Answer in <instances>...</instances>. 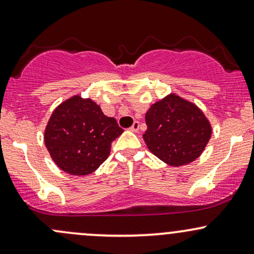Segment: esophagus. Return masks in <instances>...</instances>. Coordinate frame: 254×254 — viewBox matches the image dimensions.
I'll list each match as a JSON object with an SVG mask.
<instances>
[{
	"mask_svg": "<svg viewBox=\"0 0 254 254\" xmlns=\"http://www.w3.org/2000/svg\"><path fill=\"white\" fill-rule=\"evenodd\" d=\"M129 129L132 130V132H138V130H139V122H138V121H134V122H133L132 127H130Z\"/></svg>",
	"mask_w": 254,
	"mask_h": 254,
	"instance_id": "34e87169",
	"label": "esophagus"
}]
</instances>
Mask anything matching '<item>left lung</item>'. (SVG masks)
<instances>
[{
  "label": "left lung",
  "mask_w": 254,
  "mask_h": 254,
  "mask_svg": "<svg viewBox=\"0 0 254 254\" xmlns=\"http://www.w3.org/2000/svg\"><path fill=\"white\" fill-rule=\"evenodd\" d=\"M143 134L150 151L170 166H183L197 159L206 148L212 128L192 103L170 94L150 106Z\"/></svg>",
  "instance_id": "1"
}]
</instances>
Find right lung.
Returning <instances> with one entry per match:
<instances>
[{
    "label": "right lung",
    "instance_id": "add662e5",
    "mask_svg": "<svg viewBox=\"0 0 254 254\" xmlns=\"http://www.w3.org/2000/svg\"><path fill=\"white\" fill-rule=\"evenodd\" d=\"M122 132L116 120L105 116L93 100L75 95L53 111L45 144L61 170L87 176L108 159L111 143Z\"/></svg>",
    "mask_w": 254,
    "mask_h": 254
}]
</instances>
